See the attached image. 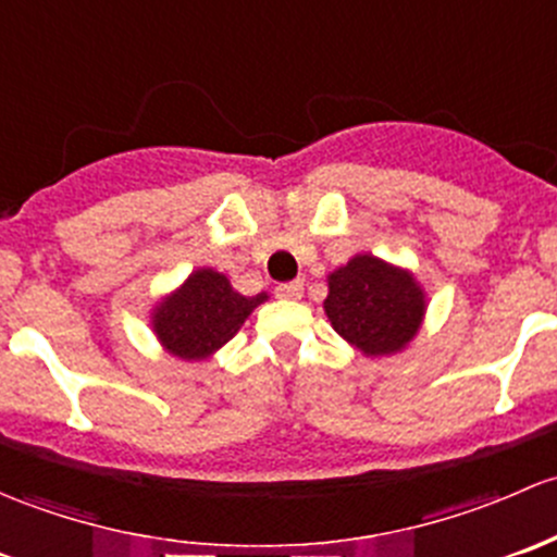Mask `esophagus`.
<instances>
[{"label": "esophagus", "instance_id": "1", "mask_svg": "<svg viewBox=\"0 0 557 557\" xmlns=\"http://www.w3.org/2000/svg\"><path fill=\"white\" fill-rule=\"evenodd\" d=\"M276 297H281V300H300V297H302V281L278 284L276 286Z\"/></svg>", "mask_w": 557, "mask_h": 557}]
</instances>
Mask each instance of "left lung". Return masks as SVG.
<instances>
[{
    "mask_svg": "<svg viewBox=\"0 0 557 557\" xmlns=\"http://www.w3.org/2000/svg\"><path fill=\"white\" fill-rule=\"evenodd\" d=\"M324 313L332 330L364 357H392L421 330L426 295L405 268L357 255L326 276Z\"/></svg>",
    "mask_w": 557,
    "mask_h": 557,
    "instance_id": "obj_1",
    "label": "left lung"
}]
</instances>
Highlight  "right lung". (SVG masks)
Returning a JSON list of instances; mask_svg holds the SVG:
<instances>
[{"instance_id":"obj_1","label":"right lung","mask_w":557,"mask_h":557,"mask_svg":"<svg viewBox=\"0 0 557 557\" xmlns=\"http://www.w3.org/2000/svg\"><path fill=\"white\" fill-rule=\"evenodd\" d=\"M265 300V292L246 297L233 289L225 273L198 268L180 289L165 295L152 308V332L169 354L187 362H200L220 351L249 313Z\"/></svg>"}]
</instances>
